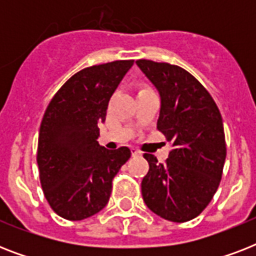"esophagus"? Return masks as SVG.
Masks as SVG:
<instances>
[{
	"label": "esophagus",
	"instance_id": "34e87169",
	"mask_svg": "<svg viewBox=\"0 0 256 256\" xmlns=\"http://www.w3.org/2000/svg\"><path fill=\"white\" fill-rule=\"evenodd\" d=\"M132 156H140V152H138V150H136V148H132Z\"/></svg>",
	"mask_w": 256,
	"mask_h": 256
}]
</instances>
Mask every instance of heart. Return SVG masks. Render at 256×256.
<instances>
[{
    "label": "heart",
    "instance_id": "obj_1",
    "mask_svg": "<svg viewBox=\"0 0 256 256\" xmlns=\"http://www.w3.org/2000/svg\"><path fill=\"white\" fill-rule=\"evenodd\" d=\"M152 88H148V86H142V88H140V92H144V90H150Z\"/></svg>",
    "mask_w": 256,
    "mask_h": 256
}]
</instances>
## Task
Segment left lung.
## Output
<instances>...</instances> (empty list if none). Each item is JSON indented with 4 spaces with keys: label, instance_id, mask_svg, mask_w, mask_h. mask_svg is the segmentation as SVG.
Wrapping results in <instances>:
<instances>
[{
    "label": "left lung",
    "instance_id": "1",
    "mask_svg": "<svg viewBox=\"0 0 256 256\" xmlns=\"http://www.w3.org/2000/svg\"><path fill=\"white\" fill-rule=\"evenodd\" d=\"M136 65L160 96L156 128L171 146L164 164L144 154L148 171L140 183L146 206L160 218L187 222L198 216L218 190L226 160V140L218 106L187 70L168 62Z\"/></svg>",
    "mask_w": 256,
    "mask_h": 256
}]
</instances>
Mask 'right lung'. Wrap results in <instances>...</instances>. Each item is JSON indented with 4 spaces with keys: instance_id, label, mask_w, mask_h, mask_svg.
<instances>
[{
    "instance_id": "1",
    "label": "right lung",
    "mask_w": 256,
    "mask_h": 256,
    "mask_svg": "<svg viewBox=\"0 0 256 256\" xmlns=\"http://www.w3.org/2000/svg\"><path fill=\"white\" fill-rule=\"evenodd\" d=\"M134 64L112 61L82 69L52 98L38 136L37 164L46 200L56 214L82 220L108 202L112 179L132 156L128 148L98 144L108 100Z\"/></svg>"
}]
</instances>
